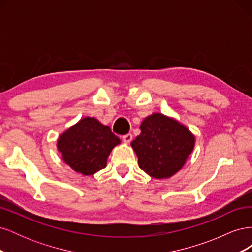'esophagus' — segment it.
<instances>
[{
	"mask_svg": "<svg viewBox=\"0 0 252 252\" xmlns=\"http://www.w3.org/2000/svg\"><path fill=\"white\" fill-rule=\"evenodd\" d=\"M122 139H123V141L125 143H130L131 140H132V134L131 133H127V134L122 136Z\"/></svg>",
	"mask_w": 252,
	"mask_h": 252,
	"instance_id": "obj_1",
	"label": "esophagus"
}]
</instances>
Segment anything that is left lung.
<instances>
[{
  "label": "left lung",
  "instance_id": "obj_1",
  "mask_svg": "<svg viewBox=\"0 0 252 252\" xmlns=\"http://www.w3.org/2000/svg\"><path fill=\"white\" fill-rule=\"evenodd\" d=\"M141 134L131 142L139 166L152 178L166 179L184 166L194 147V136L178 121L154 113L140 126Z\"/></svg>",
  "mask_w": 252,
  "mask_h": 252
}]
</instances>
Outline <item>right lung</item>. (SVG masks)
<instances>
[{"mask_svg": "<svg viewBox=\"0 0 252 252\" xmlns=\"http://www.w3.org/2000/svg\"><path fill=\"white\" fill-rule=\"evenodd\" d=\"M120 142L108 126L87 117L60 135L58 150L74 171L90 175L105 168L110 151Z\"/></svg>", "mask_w": 252, "mask_h": 252, "instance_id": "obj_1", "label": "right lung"}]
</instances>
